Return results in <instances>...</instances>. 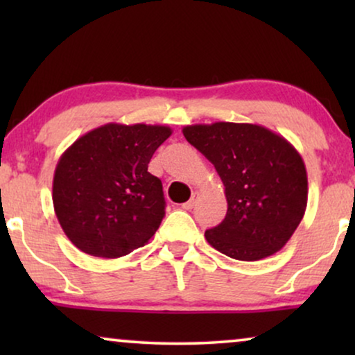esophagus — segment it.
<instances>
[{
    "mask_svg": "<svg viewBox=\"0 0 355 355\" xmlns=\"http://www.w3.org/2000/svg\"><path fill=\"white\" fill-rule=\"evenodd\" d=\"M197 198H198V193H197V192H193V193H192V197H191V200L186 202V203H182V208H184V210H192V208L196 207Z\"/></svg>",
    "mask_w": 355,
    "mask_h": 355,
    "instance_id": "1",
    "label": "esophagus"
}]
</instances>
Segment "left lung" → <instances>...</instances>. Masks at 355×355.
Returning <instances> with one entry per match:
<instances>
[{
  "instance_id": "8db88e82",
  "label": "left lung",
  "mask_w": 355,
  "mask_h": 355,
  "mask_svg": "<svg viewBox=\"0 0 355 355\" xmlns=\"http://www.w3.org/2000/svg\"><path fill=\"white\" fill-rule=\"evenodd\" d=\"M182 134L225 184L227 211L205 231L208 244L244 261L283 249L307 208V171L297 150L259 124H193Z\"/></svg>"
}]
</instances>
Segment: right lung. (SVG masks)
<instances>
[{"label":"right lung","mask_w":355,"mask_h":355,"mask_svg":"<svg viewBox=\"0 0 355 355\" xmlns=\"http://www.w3.org/2000/svg\"><path fill=\"white\" fill-rule=\"evenodd\" d=\"M168 125H100L76 140L56 164L53 207L77 249L118 259L152 239L164 216L162 181L148 173Z\"/></svg>","instance_id":"right-lung-1"}]
</instances>
